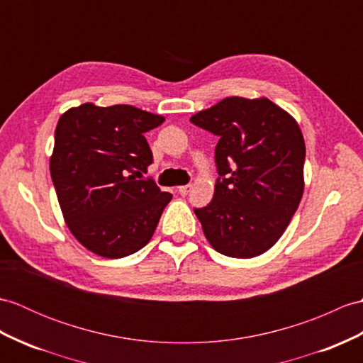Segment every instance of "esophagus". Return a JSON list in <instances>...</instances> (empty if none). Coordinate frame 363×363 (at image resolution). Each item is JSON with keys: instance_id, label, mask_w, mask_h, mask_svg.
Returning a JSON list of instances; mask_svg holds the SVG:
<instances>
[{"instance_id": "esophagus-1", "label": "esophagus", "mask_w": 363, "mask_h": 363, "mask_svg": "<svg viewBox=\"0 0 363 363\" xmlns=\"http://www.w3.org/2000/svg\"><path fill=\"white\" fill-rule=\"evenodd\" d=\"M190 190H191V185L190 184L189 185H181V187H178V193H179V195H182V196L187 195Z\"/></svg>"}]
</instances>
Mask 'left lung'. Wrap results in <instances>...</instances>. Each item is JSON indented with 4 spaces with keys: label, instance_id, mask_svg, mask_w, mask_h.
I'll return each mask as SVG.
<instances>
[{
    "label": "left lung",
    "instance_id": "obj_1",
    "mask_svg": "<svg viewBox=\"0 0 363 363\" xmlns=\"http://www.w3.org/2000/svg\"><path fill=\"white\" fill-rule=\"evenodd\" d=\"M190 122L220 138L213 199L195 208L207 241L227 257L264 254L280 240L305 189L298 123L266 97H225Z\"/></svg>",
    "mask_w": 363,
    "mask_h": 363
}]
</instances>
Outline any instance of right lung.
I'll return each mask as SVG.
<instances>
[{"mask_svg": "<svg viewBox=\"0 0 363 363\" xmlns=\"http://www.w3.org/2000/svg\"><path fill=\"white\" fill-rule=\"evenodd\" d=\"M164 121L131 105L92 104L58 119L50 178L67 227L92 254L123 258L153 237L172 195L138 178L153 162L143 133Z\"/></svg>", "mask_w": 363, "mask_h": 363, "instance_id": "obj_1", "label": "right lung"}]
</instances>
